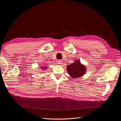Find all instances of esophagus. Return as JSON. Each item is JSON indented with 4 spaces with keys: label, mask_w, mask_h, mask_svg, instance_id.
I'll use <instances>...</instances> for the list:
<instances>
[{
    "label": "esophagus",
    "mask_w": 121,
    "mask_h": 121,
    "mask_svg": "<svg viewBox=\"0 0 121 121\" xmlns=\"http://www.w3.org/2000/svg\"><path fill=\"white\" fill-rule=\"evenodd\" d=\"M57 63L58 64H62V61L60 60H58Z\"/></svg>",
    "instance_id": "34e87169"
}]
</instances>
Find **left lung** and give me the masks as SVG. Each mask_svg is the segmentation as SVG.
Returning a JSON list of instances; mask_svg holds the SVG:
<instances>
[{"label":"left lung","instance_id":"obj_1","mask_svg":"<svg viewBox=\"0 0 121 121\" xmlns=\"http://www.w3.org/2000/svg\"><path fill=\"white\" fill-rule=\"evenodd\" d=\"M68 73L72 78H78L84 75L86 71V68L84 65L81 63L79 60L75 61L74 62L68 65L67 66Z\"/></svg>","mask_w":121,"mask_h":121}]
</instances>
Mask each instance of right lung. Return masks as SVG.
<instances>
[{"label": "right lung", "mask_w": 121, "mask_h": 121, "mask_svg": "<svg viewBox=\"0 0 121 121\" xmlns=\"http://www.w3.org/2000/svg\"><path fill=\"white\" fill-rule=\"evenodd\" d=\"M46 66H41V68L42 69H43V70H44V69H46Z\"/></svg>", "instance_id": "right-lung-1"}]
</instances>
